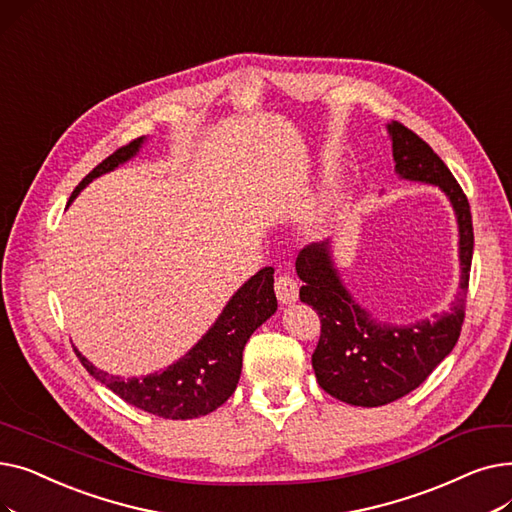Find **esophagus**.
<instances>
[{
  "label": "esophagus",
  "mask_w": 512,
  "mask_h": 512,
  "mask_svg": "<svg viewBox=\"0 0 512 512\" xmlns=\"http://www.w3.org/2000/svg\"><path fill=\"white\" fill-rule=\"evenodd\" d=\"M274 288H276V297L282 305H292L294 301L299 299V284L294 278L290 276H278L276 282H274Z\"/></svg>",
  "instance_id": "esophagus-1"
}]
</instances>
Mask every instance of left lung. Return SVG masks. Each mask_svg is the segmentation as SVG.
Returning a JSON list of instances; mask_svg holds the SVG:
<instances>
[{"label": "left lung", "instance_id": "8db88e82", "mask_svg": "<svg viewBox=\"0 0 512 512\" xmlns=\"http://www.w3.org/2000/svg\"><path fill=\"white\" fill-rule=\"evenodd\" d=\"M388 132L396 174L436 184L452 203L459 224L461 290L450 311L434 319L409 326L380 324L342 284L328 240L313 242L299 253V297L321 321V336L311 357L315 378L330 396L355 407H382L413 392L450 355L463 328L473 259L471 209L459 182L413 130L390 122Z\"/></svg>", "mask_w": 512, "mask_h": 512}]
</instances>
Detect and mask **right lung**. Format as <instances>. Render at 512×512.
<instances>
[{
  "label": "right lung",
  "mask_w": 512,
  "mask_h": 512,
  "mask_svg": "<svg viewBox=\"0 0 512 512\" xmlns=\"http://www.w3.org/2000/svg\"><path fill=\"white\" fill-rule=\"evenodd\" d=\"M143 143L145 137L134 139L103 159L74 188L70 201L76 199L89 182L116 170L124 161L137 155ZM276 309L274 267H263L232 294L215 324L191 351L164 371L122 380L120 375L97 369L76 348L74 351L93 378L126 400L128 405L164 419H195L222 407L232 396L240 378L242 351H245L247 340L263 321L276 313Z\"/></svg>",
  "instance_id": "obj_1"
}]
</instances>
